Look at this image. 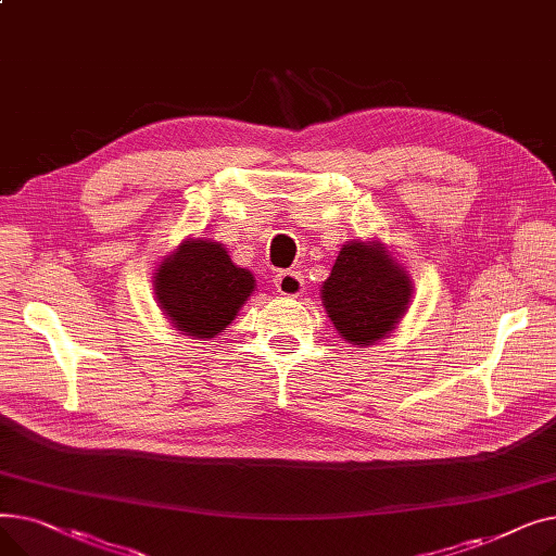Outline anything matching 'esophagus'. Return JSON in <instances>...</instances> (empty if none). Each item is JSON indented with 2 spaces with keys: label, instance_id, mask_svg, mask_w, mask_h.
<instances>
[{
  "label": "esophagus",
  "instance_id": "esophagus-1",
  "mask_svg": "<svg viewBox=\"0 0 556 556\" xmlns=\"http://www.w3.org/2000/svg\"><path fill=\"white\" fill-rule=\"evenodd\" d=\"M275 286L286 298H300L304 293V277L295 270H281L275 277Z\"/></svg>",
  "mask_w": 556,
  "mask_h": 556
}]
</instances>
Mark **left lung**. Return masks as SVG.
<instances>
[{
  "label": "left lung",
  "instance_id": "obj_1",
  "mask_svg": "<svg viewBox=\"0 0 556 556\" xmlns=\"http://www.w3.org/2000/svg\"><path fill=\"white\" fill-rule=\"evenodd\" d=\"M413 298V281L401 263L378 241L342 245L323 304L338 333L358 346L383 340L396 329Z\"/></svg>",
  "mask_w": 556,
  "mask_h": 556
}]
</instances>
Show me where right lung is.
<instances>
[{"mask_svg":"<svg viewBox=\"0 0 556 556\" xmlns=\"http://www.w3.org/2000/svg\"><path fill=\"white\" fill-rule=\"evenodd\" d=\"M153 286L175 329L214 338L237 317L256 283L250 270L233 266L220 243L189 239L160 263Z\"/></svg>","mask_w":556,"mask_h":556,"instance_id":"right-lung-1","label":"right lung"}]
</instances>
